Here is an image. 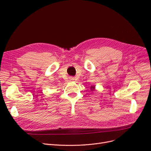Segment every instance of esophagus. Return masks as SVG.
Masks as SVG:
<instances>
[{"label":"esophagus","instance_id":"obj_1","mask_svg":"<svg viewBox=\"0 0 151 151\" xmlns=\"http://www.w3.org/2000/svg\"><path fill=\"white\" fill-rule=\"evenodd\" d=\"M74 77H70V81H74Z\"/></svg>","mask_w":151,"mask_h":151}]
</instances>
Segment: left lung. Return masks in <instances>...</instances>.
Masks as SVG:
<instances>
[{"label": "left lung", "mask_w": 151, "mask_h": 151, "mask_svg": "<svg viewBox=\"0 0 151 151\" xmlns=\"http://www.w3.org/2000/svg\"><path fill=\"white\" fill-rule=\"evenodd\" d=\"M91 91L94 90V86H91Z\"/></svg>", "instance_id": "obj_1"}]
</instances>
